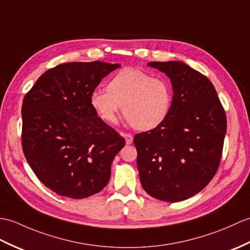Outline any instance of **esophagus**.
I'll list each match as a JSON object with an SVG mask.
<instances>
[{"instance_id":"34e87169","label":"esophagus","mask_w":250,"mask_h":250,"mask_svg":"<svg viewBox=\"0 0 250 250\" xmlns=\"http://www.w3.org/2000/svg\"><path fill=\"white\" fill-rule=\"evenodd\" d=\"M123 136L125 139V144L126 145H130V144L133 143V136L131 134H129V133H123Z\"/></svg>"}]
</instances>
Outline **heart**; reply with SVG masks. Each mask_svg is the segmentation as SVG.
Wrapping results in <instances>:
<instances>
[{
  "label": "heart",
  "mask_w": 250,
  "mask_h": 250,
  "mask_svg": "<svg viewBox=\"0 0 250 250\" xmlns=\"http://www.w3.org/2000/svg\"><path fill=\"white\" fill-rule=\"evenodd\" d=\"M90 105L104 123L114 124L123 108L125 119L137 130L155 129L170 113L172 87L165 77H152L135 68H125L109 81L107 89H95Z\"/></svg>",
  "instance_id": "obj_1"
}]
</instances>
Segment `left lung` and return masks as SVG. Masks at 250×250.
<instances>
[{"label": "left lung", "mask_w": 250, "mask_h": 250, "mask_svg": "<svg viewBox=\"0 0 250 250\" xmlns=\"http://www.w3.org/2000/svg\"><path fill=\"white\" fill-rule=\"evenodd\" d=\"M147 65L170 79L173 97L164 123L134 137L139 179L153 198L182 201L204 189L215 175L227 119L204 74L178 61Z\"/></svg>", "instance_id": "left-lung-1"}]
</instances>
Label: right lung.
I'll return each instance as SVG.
<instances>
[{"label":"right lung","instance_id":"obj_1","mask_svg":"<svg viewBox=\"0 0 250 250\" xmlns=\"http://www.w3.org/2000/svg\"><path fill=\"white\" fill-rule=\"evenodd\" d=\"M119 67L62 63L45 71L23 99V152L35 175L57 195L86 198L109 181L113 160L125 142L99 117L89 98Z\"/></svg>","mask_w":250,"mask_h":250}]
</instances>
